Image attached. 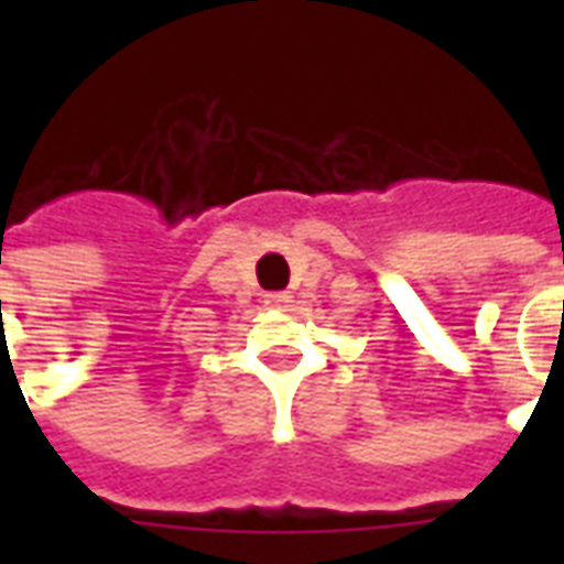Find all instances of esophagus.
<instances>
[{
  "instance_id": "esophagus-1",
  "label": "esophagus",
  "mask_w": 564,
  "mask_h": 564,
  "mask_svg": "<svg viewBox=\"0 0 564 564\" xmlns=\"http://www.w3.org/2000/svg\"><path fill=\"white\" fill-rule=\"evenodd\" d=\"M292 295L290 292H269V295H265V307L269 310H290L292 307Z\"/></svg>"
}]
</instances>
